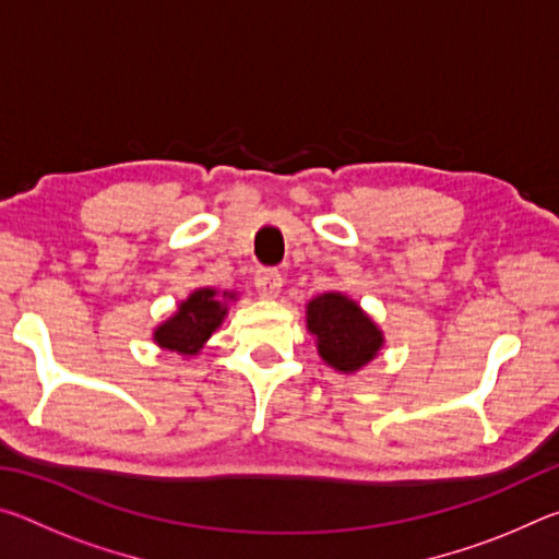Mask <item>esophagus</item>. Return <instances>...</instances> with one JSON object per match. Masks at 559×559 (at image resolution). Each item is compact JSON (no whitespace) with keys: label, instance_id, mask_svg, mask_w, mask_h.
<instances>
[{"label":"esophagus","instance_id":"obj_1","mask_svg":"<svg viewBox=\"0 0 559 559\" xmlns=\"http://www.w3.org/2000/svg\"><path fill=\"white\" fill-rule=\"evenodd\" d=\"M253 283H257V290L263 298H276L283 286V276L276 269H259Z\"/></svg>","mask_w":559,"mask_h":559}]
</instances>
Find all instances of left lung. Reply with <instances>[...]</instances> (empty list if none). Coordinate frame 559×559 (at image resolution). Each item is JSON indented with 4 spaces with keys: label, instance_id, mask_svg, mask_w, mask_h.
Wrapping results in <instances>:
<instances>
[{
    "label": "left lung",
    "instance_id": "8db88e82",
    "mask_svg": "<svg viewBox=\"0 0 559 559\" xmlns=\"http://www.w3.org/2000/svg\"><path fill=\"white\" fill-rule=\"evenodd\" d=\"M308 330L316 335L318 355L337 372H357L377 357L384 335L374 320L343 293H320L306 306Z\"/></svg>",
    "mask_w": 559,
    "mask_h": 559
}]
</instances>
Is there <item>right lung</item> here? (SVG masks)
<instances>
[{
	"label": "right lung",
	"instance_id": "add662e5",
	"mask_svg": "<svg viewBox=\"0 0 559 559\" xmlns=\"http://www.w3.org/2000/svg\"><path fill=\"white\" fill-rule=\"evenodd\" d=\"M222 298L224 300H219L214 288H197L194 293H189V298L179 302L177 313L155 328L153 340L159 347L173 349V353L197 355L214 330L222 325L226 310H229L226 300H234L236 296L224 290Z\"/></svg>",
	"mask_w": 559,
	"mask_h": 559
}]
</instances>
